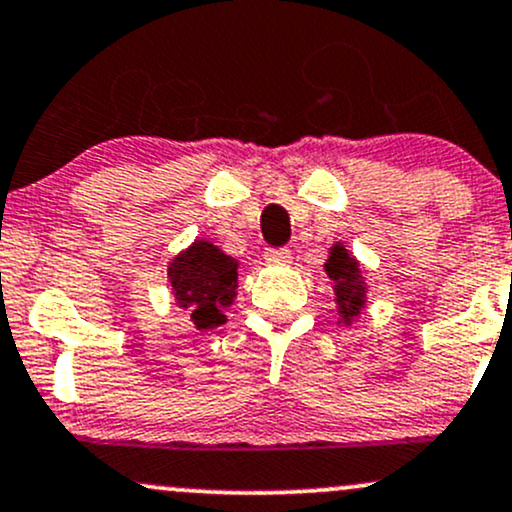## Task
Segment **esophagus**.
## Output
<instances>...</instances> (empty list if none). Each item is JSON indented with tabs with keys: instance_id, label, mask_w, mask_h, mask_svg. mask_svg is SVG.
<instances>
[{
	"instance_id": "obj_1",
	"label": "esophagus",
	"mask_w": 512,
	"mask_h": 512,
	"mask_svg": "<svg viewBox=\"0 0 512 512\" xmlns=\"http://www.w3.org/2000/svg\"><path fill=\"white\" fill-rule=\"evenodd\" d=\"M265 260L269 262V265H289L291 250H286V247H279V250H267Z\"/></svg>"
}]
</instances>
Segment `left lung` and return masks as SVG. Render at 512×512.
<instances>
[{"instance_id":"1","label":"left lung","mask_w":512,"mask_h":512,"mask_svg":"<svg viewBox=\"0 0 512 512\" xmlns=\"http://www.w3.org/2000/svg\"><path fill=\"white\" fill-rule=\"evenodd\" d=\"M323 269L330 279V289H333L338 325L350 328L364 316L369 306L367 267L338 240L328 247V260L323 262Z\"/></svg>"}]
</instances>
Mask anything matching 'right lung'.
<instances>
[{
	"instance_id": "obj_1",
	"label": "right lung",
	"mask_w": 512,
	"mask_h": 512,
	"mask_svg": "<svg viewBox=\"0 0 512 512\" xmlns=\"http://www.w3.org/2000/svg\"><path fill=\"white\" fill-rule=\"evenodd\" d=\"M238 265L209 238H196L167 262L174 306L201 333L226 325V311L238 299Z\"/></svg>"
}]
</instances>
